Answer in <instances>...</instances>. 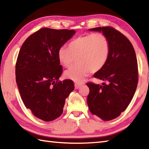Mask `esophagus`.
I'll use <instances>...</instances> for the list:
<instances>
[{
  "instance_id": "1",
  "label": "esophagus",
  "mask_w": 149,
  "mask_h": 149,
  "mask_svg": "<svg viewBox=\"0 0 149 149\" xmlns=\"http://www.w3.org/2000/svg\"><path fill=\"white\" fill-rule=\"evenodd\" d=\"M81 86V84H79V83H75V89H78Z\"/></svg>"
}]
</instances>
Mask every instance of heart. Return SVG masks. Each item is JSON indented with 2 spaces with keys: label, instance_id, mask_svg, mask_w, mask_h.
<instances>
[{
  "label": "heart",
  "instance_id": "heart-1",
  "mask_svg": "<svg viewBox=\"0 0 149 149\" xmlns=\"http://www.w3.org/2000/svg\"><path fill=\"white\" fill-rule=\"evenodd\" d=\"M110 43L103 33H88L77 37L58 50L57 57L61 65L69 68L76 59L77 65L65 73V76L81 83L91 71L97 72L103 68L109 59Z\"/></svg>",
  "mask_w": 149,
  "mask_h": 149
}]
</instances>
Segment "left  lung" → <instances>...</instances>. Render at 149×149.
Wrapping results in <instances>:
<instances>
[{
  "label": "left lung",
  "mask_w": 149,
  "mask_h": 149,
  "mask_svg": "<svg viewBox=\"0 0 149 149\" xmlns=\"http://www.w3.org/2000/svg\"><path fill=\"white\" fill-rule=\"evenodd\" d=\"M102 31L110 43L106 65L94 75L107 81L102 85L87 83L90 89L87 104L92 114L104 121L118 117L132 101L138 82V68L134 49L123 34L110 26L90 29Z\"/></svg>",
  "instance_id": "8db88e82"
}]
</instances>
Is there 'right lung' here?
Listing matches in <instances>:
<instances>
[{
  "instance_id": "right-lung-1",
  "label": "right lung",
  "mask_w": 149,
  "mask_h": 149,
  "mask_svg": "<svg viewBox=\"0 0 149 149\" xmlns=\"http://www.w3.org/2000/svg\"><path fill=\"white\" fill-rule=\"evenodd\" d=\"M75 33L74 30L43 28L31 34L21 46L15 65L16 82L25 107L45 121L62 114L74 82L59 78L63 72L57 53Z\"/></svg>"
}]
</instances>
